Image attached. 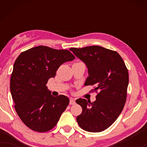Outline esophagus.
<instances>
[{
	"instance_id": "34e87169",
	"label": "esophagus",
	"mask_w": 147,
	"mask_h": 147,
	"mask_svg": "<svg viewBox=\"0 0 147 147\" xmlns=\"http://www.w3.org/2000/svg\"><path fill=\"white\" fill-rule=\"evenodd\" d=\"M69 104H71V105H74V104H76L75 100H74V98H70V100H69Z\"/></svg>"
}]
</instances>
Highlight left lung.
Masks as SVG:
<instances>
[{
	"mask_svg": "<svg viewBox=\"0 0 147 147\" xmlns=\"http://www.w3.org/2000/svg\"><path fill=\"white\" fill-rule=\"evenodd\" d=\"M69 50L88 68V77L84 85L94 86V90L100 91L92 103L86 99L76 100L82 108L76 120L86 131H103L114 123L123 110L128 85L127 68L117 52L100 46Z\"/></svg>",
	"mask_w": 147,
	"mask_h": 147,
	"instance_id": "obj_1",
	"label": "left lung"
}]
</instances>
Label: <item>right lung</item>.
<instances>
[{"label":"right lung","instance_id":"obj_1","mask_svg":"<svg viewBox=\"0 0 147 147\" xmlns=\"http://www.w3.org/2000/svg\"><path fill=\"white\" fill-rule=\"evenodd\" d=\"M75 59L68 50L40 45L23 52L13 65L10 89L16 112L24 124L43 132L57 124L67 108V96L51 95L46 84L61 64Z\"/></svg>","mask_w":147,"mask_h":147}]
</instances>
